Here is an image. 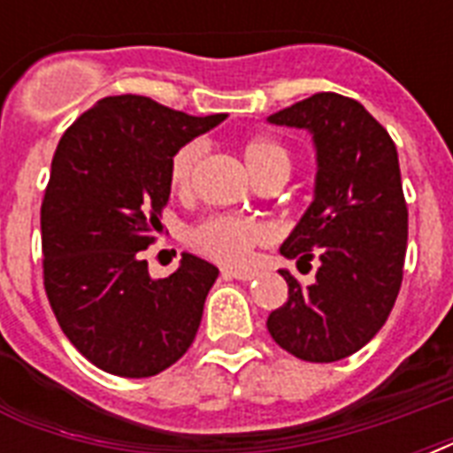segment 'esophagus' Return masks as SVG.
Returning a JSON list of instances; mask_svg holds the SVG:
<instances>
[{
    "label": "esophagus",
    "mask_w": 453,
    "mask_h": 453,
    "mask_svg": "<svg viewBox=\"0 0 453 453\" xmlns=\"http://www.w3.org/2000/svg\"><path fill=\"white\" fill-rule=\"evenodd\" d=\"M223 277H233V280H242V282H249L254 280L256 273L254 270H223Z\"/></svg>",
    "instance_id": "34e87169"
}]
</instances>
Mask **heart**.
Returning a JSON list of instances; mask_svg holds the SVG:
<instances>
[{"instance_id":"obj_1","label":"heart","mask_w":453,"mask_h":453,"mask_svg":"<svg viewBox=\"0 0 453 453\" xmlns=\"http://www.w3.org/2000/svg\"><path fill=\"white\" fill-rule=\"evenodd\" d=\"M202 155H204V145L199 141H190L173 152L169 162V178L173 190H190ZM242 155L247 159L249 171L258 178V183L270 176H289L291 155L275 138H249L247 143L242 145ZM268 240L270 227L265 223L256 219H242V216H226V213L209 216L188 233L192 249L226 265H244L254 254V249Z\"/></svg>"}]
</instances>
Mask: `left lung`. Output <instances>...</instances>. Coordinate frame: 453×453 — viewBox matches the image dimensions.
Segmentation results:
<instances>
[{"mask_svg": "<svg viewBox=\"0 0 453 453\" xmlns=\"http://www.w3.org/2000/svg\"><path fill=\"white\" fill-rule=\"evenodd\" d=\"M268 122L312 136V202L280 254L319 261L310 287L280 270L289 298L270 312L268 331L294 357L336 362L379 334L400 294L407 204L397 148L362 103L331 91L294 103Z\"/></svg>", "mask_w": 453, "mask_h": 453, "instance_id": "left-lung-1", "label": "left lung"}]
</instances>
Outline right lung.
<instances>
[{
    "label": "right lung",
    "instance_id": "1",
    "mask_svg": "<svg viewBox=\"0 0 453 453\" xmlns=\"http://www.w3.org/2000/svg\"><path fill=\"white\" fill-rule=\"evenodd\" d=\"M223 119L108 96L60 138L42 202L44 289L63 334L103 372L155 376L195 341L219 268L183 254L155 280L143 249L162 230L173 152Z\"/></svg>",
    "mask_w": 453,
    "mask_h": 453
}]
</instances>
